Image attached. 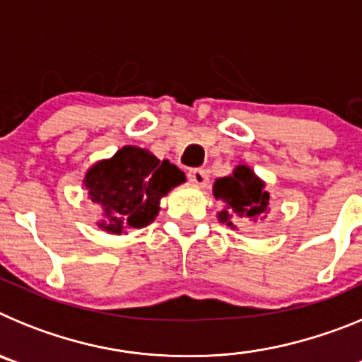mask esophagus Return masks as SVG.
<instances>
[{"label":"esophagus","mask_w":362,"mask_h":362,"mask_svg":"<svg viewBox=\"0 0 362 362\" xmlns=\"http://www.w3.org/2000/svg\"><path fill=\"white\" fill-rule=\"evenodd\" d=\"M188 179H190L192 185H196V187H204V185L209 183V175L203 168H192L188 172Z\"/></svg>","instance_id":"34e87169"}]
</instances>
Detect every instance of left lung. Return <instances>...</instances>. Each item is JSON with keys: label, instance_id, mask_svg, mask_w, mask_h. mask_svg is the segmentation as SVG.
<instances>
[{"label": "left lung", "instance_id": "8db88e82", "mask_svg": "<svg viewBox=\"0 0 362 362\" xmlns=\"http://www.w3.org/2000/svg\"><path fill=\"white\" fill-rule=\"evenodd\" d=\"M264 187L267 183L248 165H238L230 175L216 179L214 197L225 204L217 212L219 223L238 228L233 225L238 219L263 221L270 210V192L264 190Z\"/></svg>", "mask_w": 362, "mask_h": 362}]
</instances>
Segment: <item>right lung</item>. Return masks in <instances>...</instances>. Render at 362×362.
Listing matches in <instances>:
<instances>
[{
    "label": "right lung",
    "mask_w": 362,
    "mask_h": 362,
    "mask_svg": "<svg viewBox=\"0 0 362 362\" xmlns=\"http://www.w3.org/2000/svg\"><path fill=\"white\" fill-rule=\"evenodd\" d=\"M187 177L170 161L150 150L127 145L110 159L86 170L83 187L88 199L101 209L98 226L114 235L129 228H145L159 214V201Z\"/></svg>",
    "instance_id": "1"
}]
</instances>
